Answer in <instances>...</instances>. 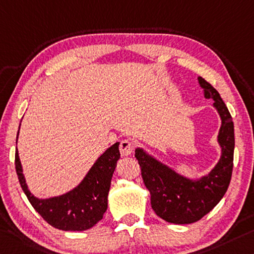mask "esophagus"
Listing matches in <instances>:
<instances>
[{"mask_svg":"<svg viewBox=\"0 0 254 254\" xmlns=\"http://www.w3.org/2000/svg\"><path fill=\"white\" fill-rule=\"evenodd\" d=\"M134 150V146L130 140H122L120 143V151L122 156H128L131 155Z\"/></svg>","mask_w":254,"mask_h":254,"instance_id":"1","label":"esophagus"}]
</instances>
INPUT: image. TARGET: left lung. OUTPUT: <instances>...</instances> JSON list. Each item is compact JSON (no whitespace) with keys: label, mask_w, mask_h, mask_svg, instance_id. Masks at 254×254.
I'll use <instances>...</instances> for the list:
<instances>
[{"label":"left lung","mask_w":254,"mask_h":254,"mask_svg":"<svg viewBox=\"0 0 254 254\" xmlns=\"http://www.w3.org/2000/svg\"><path fill=\"white\" fill-rule=\"evenodd\" d=\"M207 99L214 100L221 126L217 141L221 148L218 163L208 175L191 180L149 155L144 149H135V158L141 167V176L150 192L151 208L157 216L172 224H192L211 211L226 193L233 172L234 157V123L219 92L198 76Z\"/></svg>","instance_id":"left-lung-1"}]
</instances>
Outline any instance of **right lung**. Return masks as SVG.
Segmentation results:
<instances>
[{"mask_svg": "<svg viewBox=\"0 0 254 254\" xmlns=\"http://www.w3.org/2000/svg\"><path fill=\"white\" fill-rule=\"evenodd\" d=\"M119 146L120 142H116L106 149L74 189L48 199L36 198L29 191L17 149L15 171L20 185L31 206L52 226L62 231H87L95 226L107 210L112 176L120 159Z\"/></svg>", "mask_w": 254, "mask_h": 254, "instance_id": "obj_1", "label": "right lung"}]
</instances>
